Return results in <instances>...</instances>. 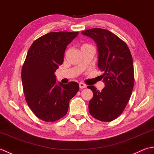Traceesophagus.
Masks as SVG:
<instances>
[{"instance_id": "esophagus-1", "label": "esophagus", "mask_w": 154, "mask_h": 154, "mask_svg": "<svg viewBox=\"0 0 154 154\" xmlns=\"http://www.w3.org/2000/svg\"><path fill=\"white\" fill-rule=\"evenodd\" d=\"M79 85V87H80V89H84V88H85V87H86V85H85L84 83H80Z\"/></svg>"}]
</instances>
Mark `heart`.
<instances>
[{
  "instance_id": "heart-1",
  "label": "heart",
  "mask_w": 154,
  "mask_h": 154,
  "mask_svg": "<svg viewBox=\"0 0 154 154\" xmlns=\"http://www.w3.org/2000/svg\"><path fill=\"white\" fill-rule=\"evenodd\" d=\"M89 46H91V45H89V44H83L82 46H81V48H85V47H89Z\"/></svg>"
}]
</instances>
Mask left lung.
<instances>
[{"instance_id": "left-lung-1", "label": "left lung", "mask_w": 154, "mask_h": 154, "mask_svg": "<svg viewBox=\"0 0 154 154\" xmlns=\"http://www.w3.org/2000/svg\"><path fill=\"white\" fill-rule=\"evenodd\" d=\"M81 33L95 42L98 67L104 71L105 85L101 91L93 85L87 87L93 93L89 112L100 121L110 122L122 113L132 94L134 83L132 55L125 42L109 30L92 28Z\"/></svg>"}]
</instances>
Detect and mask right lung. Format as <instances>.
Segmentation results:
<instances>
[{
    "mask_svg": "<svg viewBox=\"0 0 154 154\" xmlns=\"http://www.w3.org/2000/svg\"><path fill=\"white\" fill-rule=\"evenodd\" d=\"M79 32H50L35 40L29 48L22 69L26 100L32 112L45 122H54L67 114L69 100L79 84L57 83L54 74L63 62L65 50Z\"/></svg>",
    "mask_w": 154,
    "mask_h": 154,
    "instance_id": "obj_1",
    "label": "right lung"
}]
</instances>
